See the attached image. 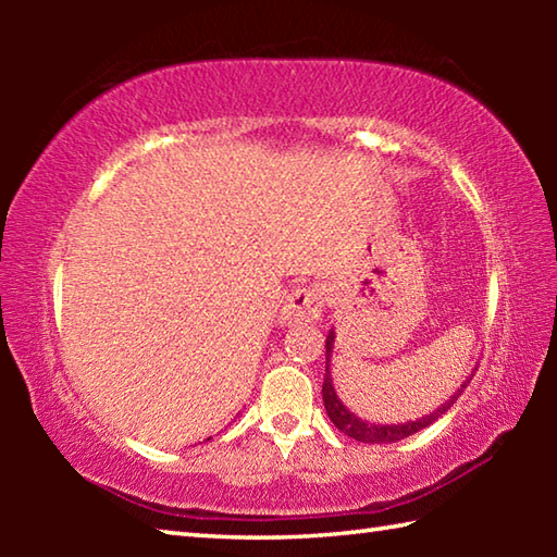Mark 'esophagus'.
I'll list each match as a JSON object with an SVG mask.
<instances>
[{"mask_svg": "<svg viewBox=\"0 0 557 557\" xmlns=\"http://www.w3.org/2000/svg\"><path fill=\"white\" fill-rule=\"evenodd\" d=\"M324 289L319 285H309L295 289L287 297L285 307L280 312V324H297V322H317L324 309Z\"/></svg>", "mask_w": 557, "mask_h": 557, "instance_id": "obj_1", "label": "esophagus"}]
</instances>
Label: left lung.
<instances>
[{"label":"left lung","mask_w":557,"mask_h":557,"mask_svg":"<svg viewBox=\"0 0 557 557\" xmlns=\"http://www.w3.org/2000/svg\"><path fill=\"white\" fill-rule=\"evenodd\" d=\"M334 338H336V332L332 329L326 336V373H324V385H322V395H324V408H326V414L329 420L334 422V425L344 432V435L354 437L358 442H366V445H388V442H398V440H405L414 435V432L425 430L428 425H432L437 418H442L451 405H455V400L461 395V391L467 388V383L471 381L469 379L461 383V388L455 391V395H451L449 400H445L440 405L437 410H432L430 414H425V418H418V420H408V422H398V425H375V422H366L358 418L356 412H351L346 408V405L342 403V398L336 395V388H334V381H332V354H334ZM474 373V371H471Z\"/></svg>","instance_id":"left-lung-1"}]
</instances>
